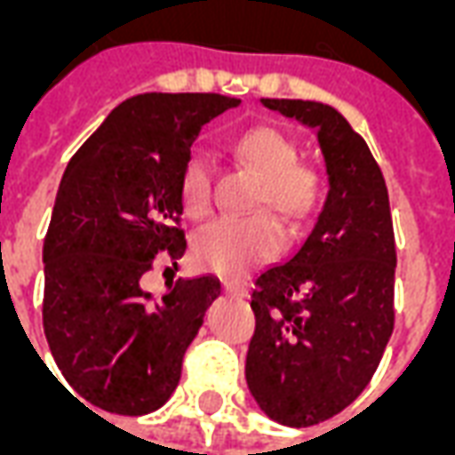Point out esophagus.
I'll list each match as a JSON object with an SVG mask.
<instances>
[{
	"mask_svg": "<svg viewBox=\"0 0 455 455\" xmlns=\"http://www.w3.org/2000/svg\"><path fill=\"white\" fill-rule=\"evenodd\" d=\"M221 287H224L227 295L246 297V285H243L241 280H221Z\"/></svg>",
	"mask_w": 455,
	"mask_h": 455,
	"instance_id": "obj_1",
	"label": "esophagus"
}]
</instances>
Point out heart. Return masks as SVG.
Segmentation results:
<instances>
[{
  "label": "heart",
  "instance_id": "obj_1",
  "mask_svg": "<svg viewBox=\"0 0 455 455\" xmlns=\"http://www.w3.org/2000/svg\"><path fill=\"white\" fill-rule=\"evenodd\" d=\"M236 158L258 175L253 204L273 207L290 224L316 212L324 197V175L312 163L297 160V143L275 126L243 131L234 146ZM180 199L189 217L212 209V172L204 156L192 153L180 172ZM285 243V231L267 209L243 217H219L202 227L192 243L199 266L219 275H241L263 263Z\"/></svg>",
  "mask_w": 455,
  "mask_h": 455
}]
</instances>
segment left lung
Returning a JSON list of instances; mask_svg holds the SVG:
<instances>
[{
    "instance_id": "8db88e82",
    "label": "left lung",
    "mask_w": 455,
    "mask_h": 455,
    "mask_svg": "<svg viewBox=\"0 0 455 455\" xmlns=\"http://www.w3.org/2000/svg\"><path fill=\"white\" fill-rule=\"evenodd\" d=\"M316 131L329 195L312 234L285 263L256 277L246 382L285 427H315L371 382L395 326L390 199L368 143L334 107L260 100Z\"/></svg>"
}]
</instances>
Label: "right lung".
Returning <instances> with one entry per match:
<instances>
[{
    "label": "right lung",
    "instance_id": "1",
    "mask_svg": "<svg viewBox=\"0 0 455 455\" xmlns=\"http://www.w3.org/2000/svg\"><path fill=\"white\" fill-rule=\"evenodd\" d=\"M238 104L224 94H136L65 168L44 241V331L65 380L100 410L139 417L163 407L221 292L217 277L202 275L153 299L140 277L158 253L175 266L185 256L180 172L199 129Z\"/></svg>",
    "mask_w": 455,
    "mask_h": 455
}]
</instances>
